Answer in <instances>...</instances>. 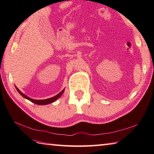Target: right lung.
Returning <instances> with one entry per match:
<instances>
[{"label": "right lung", "mask_w": 154, "mask_h": 154, "mask_svg": "<svg viewBox=\"0 0 154 154\" xmlns=\"http://www.w3.org/2000/svg\"><path fill=\"white\" fill-rule=\"evenodd\" d=\"M16 90L18 91V92L23 97L25 98V99H26L29 100H30L31 102H32V103H34L36 104H39V105H44V104H50V103H51L54 102L55 100H56L57 99H59V98H60V97L61 96V94H63V92H64V89H63V91H61V92H60V93L57 94V95H55V97L50 98V99H44V100H34V99H30V98L28 97L27 96H26L25 94H23V93L21 92V91H20V90L18 89L17 87H16Z\"/></svg>", "instance_id": "add662e5"}]
</instances>
